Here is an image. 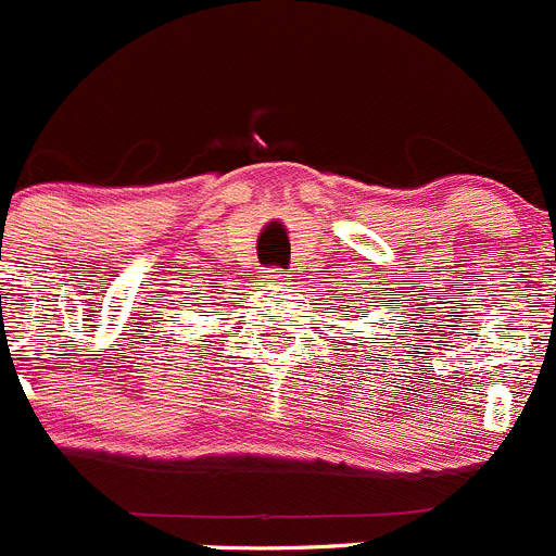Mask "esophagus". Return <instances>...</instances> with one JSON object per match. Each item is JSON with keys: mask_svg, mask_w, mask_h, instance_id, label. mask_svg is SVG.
<instances>
[{"mask_svg": "<svg viewBox=\"0 0 556 556\" xmlns=\"http://www.w3.org/2000/svg\"><path fill=\"white\" fill-rule=\"evenodd\" d=\"M264 281H267V283H283V281H287V275H283V269H264Z\"/></svg>", "mask_w": 556, "mask_h": 556, "instance_id": "34e87169", "label": "esophagus"}]
</instances>
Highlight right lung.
<instances>
[{
  "mask_svg": "<svg viewBox=\"0 0 556 556\" xmlns=\"http://www.w3.org/2000/svg\"><path fill=\"white\" fill-rule=\"evenodd\" d=\"M199 314H202V311H199ZM207 314H213V311H207Z\"/></svg>",
  "mask_w": 556,
  "mask_h": 556,
  "instance_id": "add662e5",
  "label": "right lung"
}]
</instances>
